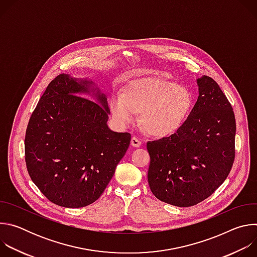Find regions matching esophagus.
<instances>
[{
    "mask_svg": "<svg viewBox=\"0 0 257 257\" xmlns=\"http://www.w3.org/2000/svg\"><path fill=\"white\" fill-rule=\"evenodd\" d=\"M131 145L134 146V148H139V146L141 145V140H140L138 137L133 136V137L131 138Z\"/></svg>",
    "mask_w": 257,
    "mask_h": 257,
    "instance_id": "34e87169",
    "label": "esophagus"
}]
</instances>
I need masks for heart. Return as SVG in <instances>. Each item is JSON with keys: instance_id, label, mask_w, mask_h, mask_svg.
Segmentation results:
<instances>
[{"instance_id": "b5f03b06", "label": "heart", "mask_w": 257, "mask_h": 257, "mask_svg": "<svg viewBox=\"0 0 257 257\" xmlns=\"http://www.w3.org/2000/svg\"><path fill=\"white\" fill-rule=\"evenodd\" d=\"M194 105L192 91L176 82L150 78L128 84L124 93H116L109 101L114 119L122 126L136 121L150 134L166 137L177 132L189 117Z\"/></svg>"}]
</instances>
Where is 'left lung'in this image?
<instances>
[{
  "label": "left lung",
  "instance_id": "left-lung-1",
  "mask_svg": "<svg viewBox=\"0 0 257 257\" xmlns=\"http://www.w3.org/2000/svg\"><path fill=\"white\" fill-rule=\"evenodd\" d=\"M197 84V101L183 126L170 137L146 143L152 192L179 207L209 197L227 179L235 160L233 107L211 77L203 76Z\"/></svg>",
  "mask_w": 257,
  "mask_h": 257
}]
</instances>
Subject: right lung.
I'll list each match as a JSON object with an SVG mask.
<instances>
[{"instance_id":"add662e5","label":"right lung","mask_w":257,"mask_h":257,"mask_svg":"<svg viewBox=\"0 0 257 257\" xmlns=\"http://www.w3.org/2000/svg\"><path fill=\"white\" fill-rule=\"evenodd\" d=\"M90 83L58 75L48 85L26 128L28 174L51 202L64 207H83L97 200L131 140L128 132L108 129L104 94L96 95L101 106L82 96L89 92Z\"/></svg>"}]
</instances>
